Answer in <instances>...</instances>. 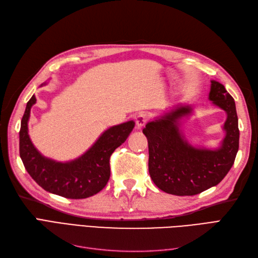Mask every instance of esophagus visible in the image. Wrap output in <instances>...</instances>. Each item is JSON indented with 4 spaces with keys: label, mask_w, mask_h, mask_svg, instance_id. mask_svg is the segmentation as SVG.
I'll list each match as a JSON object with an SVG mask.
<instances>
[{
    "label": "esophagus",
    "mask_w": 258,
    "mask_h": 258,
    "mask_svg": "<svg viewBox=\"0 0 258 258\" xmlns=\"http://www.w3.org/2000/svg\"><path fill=\"white\" fill-rule=\"evenodd\" d=\"M147 121V115L145 113H140L136 117V127L137 129H141L142 127L145 126V123Z\"/></svg>",
    "instance_id": "obj_1"
}]
</instances>
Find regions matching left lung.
Masks as SVG:
<instances>
[{"mask_svg": "<svg viewBox=\"0 0 258 258\" xmlns=\"http://www.w3.org/2000/svg\"><path fill=\"white\" fill-rule=\"evenodd\" d=\"M209 100L226 113L224 138L214 148L194 145L183 123L195 106L178 103L155 116L143 129L148 142V172L155 185L175 196H194L216 186L229 172L239 150L235 100L217 81H211Z\"/></svg>", "mask_w": 258, "mask_h": 258, "instance_id": "left-lung-1", "label": "left lung"}]
</instances>
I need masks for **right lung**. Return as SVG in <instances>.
<instances>
[{
  "instance_id": "add662e5",
  "label": "right lung",
  "mask_w": 258,
  "mask_h": 258,
  "mask_svg": "<svg viewBox=\"0 0 258 258\" xmlns=\"http://www.w3.org/2000/svg\"><path fill=\"white\" fill-rule=\"evenodd\" d=\"M35 103L33 95L27 103L19 131L20 158L31 177L46 191L69 199L88 198L102 190L111 175V155L126 141L136 122L129 120L107 128L79 157L58 161L45 157L30 139L28 123Z\"/></svg>"
}]
</instances>
